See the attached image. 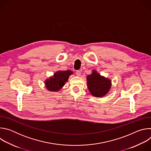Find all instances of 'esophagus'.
Wrapping results in <instances>:
<instances>
[{"instance_id": "1", "label": "esophagus", "mask_w": 151, "mask_h": 151, "mask_svg": "<svg viewBox=\"0 0 151 151\" xmlns=\"http://www.w3.org/2000/svg\"><path fill=\"white\" fill-rule=\"evenodd\" d=\"M76 75H77L78 76H81V70H77V71L76 72Z\"/></svg>"}]
</instances>
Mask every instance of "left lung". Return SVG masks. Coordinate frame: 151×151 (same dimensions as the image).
I'll use <instances>...</instances> for the list:
<instances>
[{
	"mask_svg": "<svg viewBox=\"0 0 151 151\" xmlns=\"http://www.w3.org/2000/svg\"><path fill=\"white\" fill-rule=\"evenodd\" d=\"M87 87L90 93L94 97H102L109 92L111 87V81L101 76L96 70L87 77Z\"/></svg>",
	"mask_w": 151,
	"mask_h": 151,
	"instance_id": "obj_1",
	"label": "left lung"
}]
</instances>
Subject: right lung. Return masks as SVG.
I'll use <instances>...</instances> for the list:
<instances>
[{
    "label": "right lung",
    "instance_id": "right-lung-1",
    "mask_svg": "<svg viewBox=\"0 0 151 151\" xmlns=\"http://www.w3.org/2000/svg\"><path fill=\"white\" fill-rule=\"evenodd\" d=\"M73 74L71 70H62L56 72L53 76L47 79L45 81V84L47 90L50 91H58L68 81L70 75Z\"/></svg>",
    "mask_w": 151,
    "mask_h": 151
}]
</instances>
